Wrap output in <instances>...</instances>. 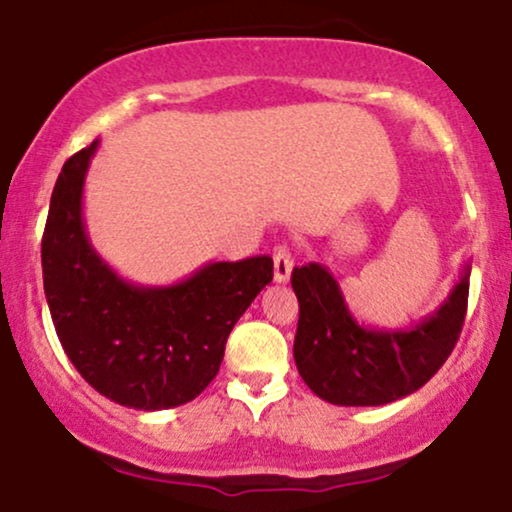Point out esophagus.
Here are the masks:
<instances>
[{
	"label": "esophagus",
	"mask_w": 512,
	"mask_h": 512,
	"mask_svg": "<svg viewBox=\"0 0 512 512\" xmlns=\"http://www.w3.org/2000/svg\"><path fill=\"white\" fill-rule=\"evenodd\" d=\"M274 281L276 284H286L291 279V269H293V257L291 250L286 245H276L274 252Z\"/></svg>",
	"instance_id": "esophagus-1"
}]
</instances>
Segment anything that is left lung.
Listing matches in <instances>:
<instances>
[{
	"instance_id": "1",
	"label": "left lung",
	"mask_w": 512,
	"mask_h": 512,
	"mask_svg": "<svg viewBox=\"0 0 512 512\" xmlns=\"http://www.w3.org/2000/svg\"><path fill=\"white\" fill-rule=\"evenodd\" d=\"M469 272L467 264L433 315L404 330H385L356 322L327 267L308 262L293 269L301 310L293 358L305 385L339 407H380L424 387L460 339Z\"/></svg>"
}]
</instances>
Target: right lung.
Masks as SVG:
<instances>
[{
	"instance_id": "right-lung-1",
	"label": "right lung",
	"mask_w": 512,
	"mask_h": 512,
	"mask_svg": "<svg viewBox=\"0 0 512 512\" xmlns=\"http://www.w3.org/2000/svg\"><path fill=\"white\" fill-rule=\"evenodd\" d=\"M98 139L62 166L43 233V284L64 354L129 409L192 402L219 373L233 325L272 281L269 255L209 262L173 286L122 279L93 250L81 199Z\"/></svg>"
}]
</instances>
